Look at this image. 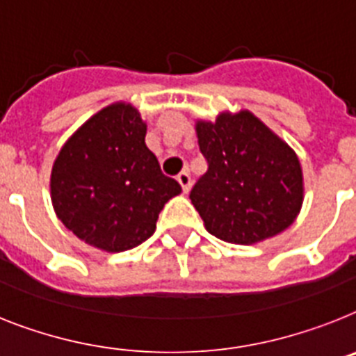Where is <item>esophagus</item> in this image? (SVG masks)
<instances>
[{
  "label": "esophagus",
  "instance_id": "obj_1",
  "mask_svg": "<svg viewBox=\"0 0 356 356\" xmlns=\"http://www.w3.org/2000/svg\"><path fill=\"white\" fill-rule=\"evenodd\" d=\"M177 181H179V184L183 186V192L188 193V190H190V184H192V179H190V173H188L186 170H184V172H181V173H179V175H177Z\"/></svg>",
  "mask_w": 356,
  "mask_h": 356
}]
</instances>
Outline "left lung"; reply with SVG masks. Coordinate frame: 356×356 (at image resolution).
<instances>
[{
	"mask_svg": "<svg viewBox=\"0 0 356 356\" xmlns=\"http://www.w3.org/2000/svg\"><path fill=\"white\" fill-rule=\"evenodd\" d=\"M208 170L190 199L204 228L232 244H257L295 222L304 201L298 155L250 110L197 119Z\"/></svg>",
	"mask_w": 356,
	"mask_h": 356,
	"instance_id": "obj_1",
	"label": "left lung"
}]
</instances>
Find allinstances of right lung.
<instances>
[{
  "label": "right lung",
  "mask_w": 356,
  "mask_h": 356,
  "mask_svg": "<svg viewBox=\"0 0 356 356\" xmlns=\"http://www.w3.org/2000/svg\"><path fill=\"white\" fill-rule=\"evenodd\" d=\"M146 122L118 101L86 119L61 146L50 173L58 219L79 241L119 253L145 243L161 210L181 193L145 143Z\"/></svg>",
  "instance_id": "obj_1"
}]
</instances>
